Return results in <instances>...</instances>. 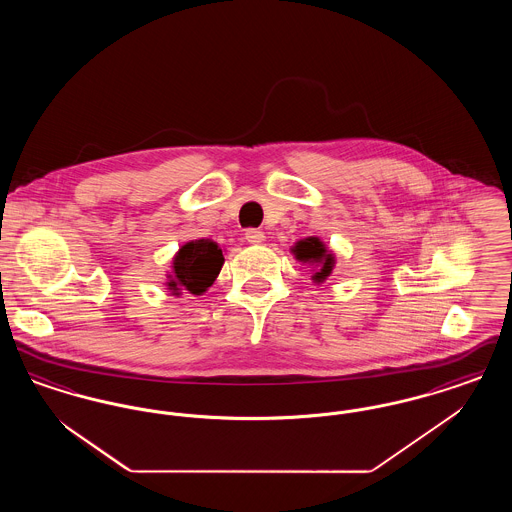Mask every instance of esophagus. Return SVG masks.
I'll return each instance as SVG.
<instances>
[{
  "label": "esophagus",
  "mask_w": 512,
  "mask_h": 512,
  "mask_svg": "<svg viewBox=\"0 0 512 512\" xmlns=\"http://www.w3.org/2000/svg\"><path fill=\"white\" fill-rule=\"evenodd\" d=\"M245 240L253 245L263 244L265 242V234L261 230H257V228H249L245 232Z\"/></svg>",
  "instance_id": "esophagus-1"
}]
</instances>
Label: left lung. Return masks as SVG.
<instances>
[{
  "mask_svg": "<svg viewBox=\"0 0 512 512\" xmlns=\"http://www.w3.org/2000/svg\"><path fill=\"white\" fill-rule=\"evenodd\" d=\"M292 253L297 261L309 263L317 268V272L313 274V280L317 284L324 282L332 274V268L336 265L332 251H328L326 245L322 244L318 238H305L297 242L292 247Z\"/></svg>",
  "mask_w": 512,
  "mask_h": 512,
  "instance_id": "8db88e82",
  "label": "left lung"
}]
</instances>
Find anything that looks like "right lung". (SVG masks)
<instances>
[{
	"instance_id": "add662e5",
	"label": "right lung",
	"mask_w": 512,
	"mask_h": 512,
	"mask_svg": "<svg viewBox=\"0 0 512 512\" xmlns=\"http://www.w3.org/2000/svg\"><path fill=\"white\" fill-rule=\"evenodd\" d=\"M224 265L222 249L213 240H195L178 249L172 259V274H169V290L172 295L192 293L201 295L217 280Z\"/></svg>"
}]
</instances>
